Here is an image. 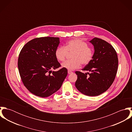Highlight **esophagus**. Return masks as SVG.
<instances>
[{
    "label": "esophagus",
    "mask_w": 132,
    "mask_h": 132,
    "mask_svg": "<svg viewBox=\"0 0 132 132\" xmlns=\"http://www.w3.org/2000/svg\"><path fill=\"white\" fill-rule=\"evenodd\" d=\"M72 73H73L72 72H71V71H68V74H72Z\"/></svg>",
    "instance_id": "1"
}]
</instances>
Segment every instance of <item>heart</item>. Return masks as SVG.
<instances>
[{"label":"heart","mask_w":132,"mask_h":132,"mask_svg":"<svg viewBox=\"0 0 132 132\" xmlns=\"http://www.w3.org/2000/svg\"><path fill=\"white\" fill-rule=\"evenodd\" d=\"M68 53H73L72 60L66 61L61 64V67L69 71H73L80 67L81 64L86 65L92 60L94 56L93 49L88 44L80 39H74L67 42L65 47L59 46L55 51L57 59L60 61L65 60Z\"/></svg>","instance_id":"obj_1"}]
</instances>
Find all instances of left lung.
Here are the masks:
<instances>
[{"label":"left lung","instance_id":"1","mask_svg":"<svg viewBox=\"0 0 132 132\" xmlns=\"http://www.w3.org/2000/svg\"><path fill=\"white\" fill-rule=\"evenodd\" d=\"M94 47L92 61L82 69L91 73L76 71L77 89L88 96H97L105 92L113 83L118 68L117 53L112 46L105 40L94 38L89 41Z\"/></svg>","mask_w":132,"mask_h":132}]
</instances>
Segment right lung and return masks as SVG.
<instances>
[{
	"label": "right lung",
	"mask_w": 132,
	"mask_h": 132,
	"mask_svg": "<svg viewBox=\"0 0 132 132\" xmlns=\"http://www.w3.org/2000/svg\"><path fill=\"white\" fill-rule=\"evenodd\" d=\"M59 43V38H36L26 43L20 53L21 78L27 89L37 96L46 97L56 92L68 75L64 68L52 71L60 66L55 55Z\"/></svg>",
	"instance_id": "add662e5"
}]
</instances>
